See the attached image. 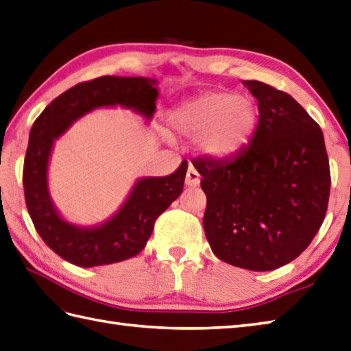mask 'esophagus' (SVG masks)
Segmentation results:
<instances>
[{
    "label": "esophagus",
    "mask_w": 351,
    "mask_h": 351,
    "mask_svg": "<svg viewBox=\"0 0 351 351\" xmlns=\"http://www.w3.org/2000/svg\"><path fill=\"white\" fill-rule=\"evenodd\" d=\"M200 184V175L197 170H195L193 166L189 167L185 175V185L186 186H197Z\"/></svg>",
    "instance_id": "34e87169"
}]
</instances>
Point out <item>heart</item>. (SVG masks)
Segmentation results:
<instances>
[{
  "mask_svg": "<svg viewBox=\"0 0 351 351\" xmlns=\"http://www.w3.org/2000/svg\"><path fill=\"white\" fill-rule=\"evenodd\" d=\"M257 121V106L250 95L208 91L170 112L167 127L179 137H193L202 157L223 161L247 148Z\"/></svg>",
  "mask_w": 351,
  "mask_h": 351,
  "instance_id": "1",
  "label": "heart"
}]
</instances>
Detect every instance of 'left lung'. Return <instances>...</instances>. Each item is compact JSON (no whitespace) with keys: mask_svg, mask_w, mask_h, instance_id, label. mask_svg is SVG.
<instances>
[{"mask_svg":"<svg viewBox=\"0 0 351 351\" xmlns=\"http://www.w3.org/2000/svg\"><path fill=\"white\" fill-rule=\"evenodd\" d=\"M258 122L230 160H194L206 194L203 229L214 254L248 271H274L302 252L320 226L330 191L319 124L291 95L258 80Z\"/></svg>","mask_w":351,"mask_h":351,"instance_id":"1","label":"left lung"}]
</instances>
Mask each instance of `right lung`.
Instances as JSON below:
<instances>
[{"mask_svg":"<svg viewBox=\"0 0 351 351\" xmlns=\"http://www.w3.org/2000/svg\"><path fill=\"white\" fill-rule=\"evenodd\" d=\"M158 80L103 76L70 88L47 106L29 132L23 190L29 217L46 245L80 267L118 263L141 252L154 223L182 193L189 162L169 176L138 178L115 214L94 226L69 221L49 191V161L55 142L86 113L101 108L130 109L146 121L156 113Z\"/></svg>","mask_w":351,"mask_h":351,"instance_id":"right-lung-1","label":"right lung"}]
</instances>
